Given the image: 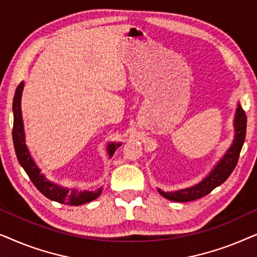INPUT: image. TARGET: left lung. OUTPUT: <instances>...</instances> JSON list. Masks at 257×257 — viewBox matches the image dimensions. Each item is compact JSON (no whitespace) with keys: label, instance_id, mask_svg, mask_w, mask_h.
I'll use <instances>...</instances> for the list:
<instances>
[{"label":"left lung","instance_id":"1","mask_svg":"<svg viewBox=\"0 0 257 257\" xmlns=\"http://www.w3.org/2000/svg\"><path fill=\"white\" fill-rule=\"evenodd\" d=\"M235 139L233 142V145L228 150V152L224 154V157L220 160V163L216 165L215 168L210 172L207 178L200 182V184L193 186L191 188L181 189L178 192H163L159 189V193L164 198L175 202H188L194 201L196 199L202 198L207 194H209L214 188L217 186L223 184L224 181L229 178L231 172L236 167L237 160L240 158V152L242 149V145L244 143L245 138V131H247V115L241 105H237L236 114H235Z\"/></svg>","mask_w":257,"mask_h":257}]
</instances>
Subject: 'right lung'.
I'll list each match as a JSON object with an SVG mask.
<instances>
[{"label": "right lung", "instance_id": "1", "mask_svg": "<svg viewBox=\"0 0 257 257\" xmlns=\"http://www.w3.org/2000/svg\"><path fill=\"white\" fill-rule=\"evenodd\" d=\"M23 83H21L15 91L13 101V111H14V126H13V140L14 146H15V152L19 159L21 166L27 172L28 177L33 181L38 191H40L44 196L48 199L54 200L59 203L64 205L78 206L83 203L90 202L98 198L100 194L101 189H98L96 192H86V191H77V189H68L61 186L52 184L44 178L43 174L40 173V170L35 165L34 160L31 159V156L28 151L26 143H24V128H23V120H22V112H21V94L23 90ZM121 144H110L107 147L108 154L110 157L113 156L114 151L117 147L120 146Z\"/></svg>", "mask_w": 257, "mask_h": 257}]
</instances>
